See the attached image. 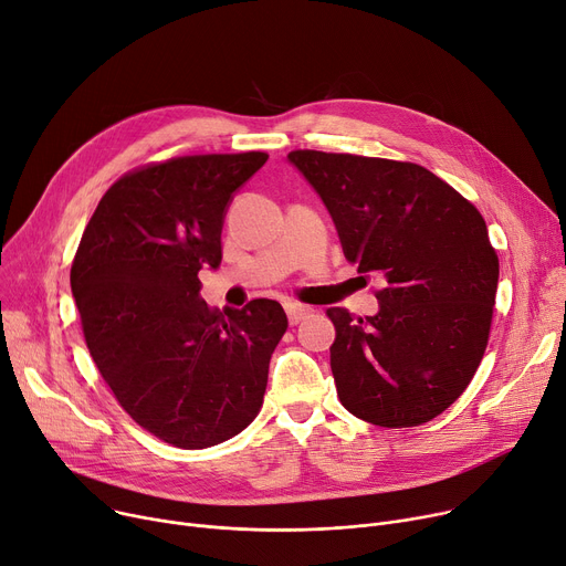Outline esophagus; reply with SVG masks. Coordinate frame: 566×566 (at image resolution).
<instances>
[{
	"label": "esophagus",
	"instance_id": "1",
	"mask_svg": "<svg viewBox=\"0 0 566 566\" xmlns=\"http://www.w3.org/2000/svg\"><path fill=\"white\" fill-rule=\"evenodd\" d=\"M285 313H287V319H290V324H298V322H302V319L311 317L313 308H308V306H302V304H287V306H285Z\"/></svg>",
	"mask_w": 566,
	"mask_h": 566
}]
</instances>
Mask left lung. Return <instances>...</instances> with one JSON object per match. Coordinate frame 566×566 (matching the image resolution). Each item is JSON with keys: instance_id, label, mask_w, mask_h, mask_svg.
Returning a JSON list of instances; mask_svg holds the SVG:
<instances>
[{"instance_id": "left-lung-1", "label": "left lung", "mask_w": 566, "mask_h": 566, "mask_svg": "<svg viewBox=\"0 0 566 566\" xmlns=\"http://www.w3.org/2000/svg\"><path fill=\"white\" fill-rule=\"evenodd\" d=\"M334 217L345 258L379 274V313L336 326L331 373L343 407L379 427H416L467 390L484 356L497 255L478 208L413 161L292 150Z\"/></svg>"}]
</instances>
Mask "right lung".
<instances>
[{"mask_svg": "<svg viewBox=\"0 0 566 566\" xmlns=\"http://www.w3.org/2000/svg\"><path fill=\"white\" fill-rule=\"evenodd\" d=\"M268 153L185 155L120 176L77 247L71 287L99 375L159 441L203 450L247 429L287 331L279 302L210 308L198 272L221 264L232 191Z\"/></svg>", "mask_w": 566, "mask_h": 566, "instance_id": "obj_1", "label": "right lung"}]
</instances>
